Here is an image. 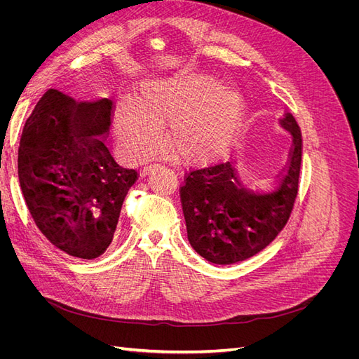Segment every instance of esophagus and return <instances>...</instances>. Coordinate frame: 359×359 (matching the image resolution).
I'll return each instance as SVG.
<instances>
[{
    "label": "esophagus",
    "instance_id": "esophagus-1",
    "mask_svg": "<svg viewBox=\"0 0 359 359\" xmlns=\"http://www.w3.org/2000/svg\"><path fill=\"white\" fill-rule=\"evenodd\" d=\"M158 165H149V166H145V168H142L140 169V175L142 177H147V175H149L151 172H153V169H156Z\"/></svg>",
    "mask_w": 359,
    "mask_h": 359
}]
</instances>
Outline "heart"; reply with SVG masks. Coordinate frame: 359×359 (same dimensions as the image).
<instances>
[{
	"label": "heart",
	"mask_w": 359,
	"mask_h": 359,
	"mask_svg": "<svg viewBox=\"0 0 359 359\" xmlns=\"http://www.w3.org/2000/svg\"><path fill=\"white\" fill-rule=\"evenodd\" d=\"M244 121V102L233 90L208 76L184 74L140 85L136 104L121 100L115 132L130 156L148 157L169 127V144L189 161H211L226 153Z\"/></svg>",
	"instance_id": "obj_1"
}]
</instances>
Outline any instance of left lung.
<instances>
[{
    "mask_svg": "<svg viewBox=\"0 0 359 359\" xmlns=\"http://www.w3.org/2000/svg\"><path fill=\"white\" fill-rule=\"evenodd\" d=\"M280 126L292 135V145L283 172L268 187H255L241 161L193 169L184 177L180 196L189 241L210 262L252 257L286 226L298 194L302 137L290 112Z\"/></svg>",
    "mask_w": 359,
    "mask_h": 359,
    "instance_id": "1",
    "label": "left lung"
}]
</instances>
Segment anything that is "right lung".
<instances>
[{"mask_svg": "<svg viewBox=\"0 0 359 359\" xmlns=\"http://www.w3.org/2000/svg\"><path fill=\"white\" fill-rule=\"evenodd\" d=\"M112 114L114 102L104 97L74 100L49 90L20 136L18 175L28 211L40 232L74 257L106 252L137 180L104 144Z\"/></svg>", "mask_w": 359, "mask_h": 359, "instance_id": "add662e5", "label": "right lung"}]
</instances>
